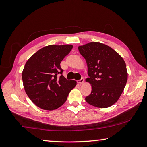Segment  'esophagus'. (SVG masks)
Here are the masks:
<instances>
[{"label":"esophagus","instance_id":"1","mask_svg":"<svg viewBox=\"0 0 147 147\" xmlns=\"http://www.w3.org/2000/svg\"><path fill=\"white\" fill-rule=\"evenodd\" d=\"M84 80H85V79H84V78H82V79L78 81L77 83H78V84H80V85H81V84H83L84 83Z\"/></svg>","mask_w":147,"mask_h":147}]
</instances>
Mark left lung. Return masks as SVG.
<instances>
[{"mask_svg": "<svg viewBox=\"0 0 147 147\" xmlns=\"http://www.w3.org/2000/svg\"><path fill=\"white\" fill-rule=\"evenodd\" d=\"M85 59L89 78L85 81L92 86V92L85 98L89 104L107 108L121 96L127 80L126 63L110 47L99 42H90L78 47Z\"/></svg>", "mask_w": 147, "mask_h": 147, "instance_id": "left-lung-1", "label": "left lung"}]
</instances>
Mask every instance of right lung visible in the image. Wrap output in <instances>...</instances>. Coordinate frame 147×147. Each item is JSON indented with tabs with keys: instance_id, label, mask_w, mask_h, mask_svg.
I'll list each match as a JSON object with an SVG mask.
<instances>
[{
	"instance_id": "1",
	"label": "right lung",
	"mask_w": 147,
	"mask_h": 147,
	"mask_svg": "<svg viewBox=\"0 0 147 147\" xmlns=\"http://www.w3.org/2000/svg\"><path fill=\"white\" fill-rule=\"evenodd\" d=\"M72 45H50L40 49L26 62L22 73L25 92L33 104L53 111L63 105L76 85L62 75L61 62L73 49ZM61 75L58 78V75Z\"/></svg>"
}]
</instances>
